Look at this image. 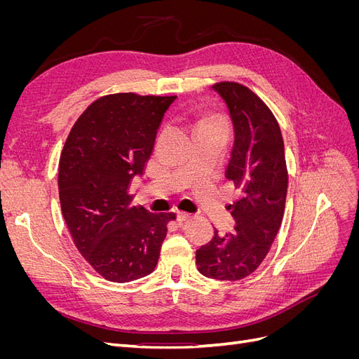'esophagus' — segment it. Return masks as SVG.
Segmentation results:
<instances>
[{"instance_id":"34e87169","label":"esophagus","mask_w":359,"mask_h":359,"mask_svg":"<svg viewBox=\"0 0 359 359\" xmlns=\"http://www.w3.org/2000/svg\"><path fill=\"white\" fill-rule=\"evenodd\" d=\"M191 219V214L184 212V211H177V220L178 222H187Z\"/></svg>"}]
</instances>
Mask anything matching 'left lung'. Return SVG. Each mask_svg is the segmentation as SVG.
Masks as SVG:
<instances>
[{
	"instance_id": "8db88e82",
	"label": "left lung",
	"mask_w": 359,
	"mask_h": 359,
	"mask_svg": "<svg viewBox=\"0 0 359 359\" xmlns=\"http://www.w3.org/2000/svg\"><path fill=\"white\" fill-rule=\"evenodd\" d=\"M222 97L233 124V147L226 177L241 191L232 205L236 227L196 250L199 273L215 280H241L264 262L283 220L287 169L280 127L268 106L247 86L220 82Z\"/></svg>"
}]
</instances>
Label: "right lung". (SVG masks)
I'll list each match as a JSON object with an SVG mask.
<instances>
[{"mask_svg": "<svg viewBox=\"0 0 359 359\" xmlns=\"http://www.w3.org/2000/svg\"><path fill=\"white\" fill-rule=\"evenodd\" d=\"M177 97L121 93L86 107L60 158L62 217L73 243L102 277L116 283L154 271L168 223L175 214L130 206L135 177H142L157 130Z\"/></svg>", "mask_w": 359, "mask_h": 359, "instance_id": "add662e5", "label": "right lung"}]
</instances>
